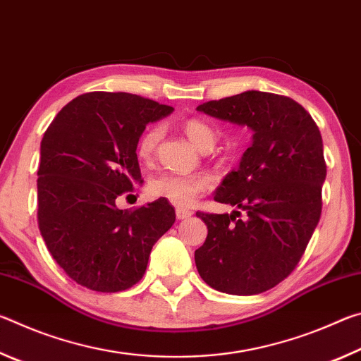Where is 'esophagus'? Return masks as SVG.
Segmentation results:
<instances>
[{
	"mask_svg": "<svg viewBox=\"0 0 361 361\" xmlns=\"http://www.w3.org/2000/svg\"><path fill=\"white\" fill-rule=\"evenodd\" d=\"M192 213L189 210H183V209H176V219H188Z\"/></svg>",
	"mask_w": 361,
	"mask_h": 361,
	"instance_id": "obj_1",
	"label": "esophagus"
}]
</instances>
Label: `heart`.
Returning <instances> with one entry per match:
<instances>
[{
	"mask_svg": "<svg viewBox=\"0 0 361 361\" xmlns=\"http://www.w3.org/2000/svg\"><path fill=\"white\" fill-rule=\"evenodd\" d=\"M183 132L191 140L195 148L200 151H210L216 143V132L212 126L200 119H188L183 124ZM162 138V127L152 124L146 127L137 142V154L142 161L148 162L154 157L157 145ZM210 188V180L202 175H176L159 173L148 181V194L151 197L169 200L170 204L181 209L191 207L199 194Z\"/></svg>",
	"mask_w": 361,
	"mask_h": 361,
	"instance_id": "1",
	"label": "heart"
}]
</instances>
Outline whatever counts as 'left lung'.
Returning <instances> with one entry per match:
<instances>
[{
	"mask_svg": "<svg viewBox=\"0 0 361 361\" xmlns=\"http://www.w3.org/2000/svg\"><path fill=\"white\" fill-rule=\"evenodd\" d=\"M212 118L247 126L252 146L226 175L215 200L245 211L197 212L209 234L195 250L199 276L228 295L267 291L295 271L322 215L326 178L319 127L290 97L247 90L197 106Z\"/></svg>",
	"mask_w": 361,
	"mask_h": 361,
	"instance_id": "8db88e82",
	"label": "left lung"
}]
</instances>
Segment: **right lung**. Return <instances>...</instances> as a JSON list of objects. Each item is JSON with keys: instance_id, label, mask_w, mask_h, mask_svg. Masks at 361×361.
<instances>
[{"instance_id": "right-lung-1", "label": "right lung", "mask_w": 361, "mask_h": 361, "mask_svg": "<svg viewBox=\"0 0 361 361\" xmlns=\"http://www.w3.org/2000/svg\"><path fill=\"white\" fill-rule=\"evenodd\" d=\"M172 106L127 92H89L60 109L41 140L38 226L66 276L116 293L140 282L152 245L172 228L169 200L119 210L142 183L137 142Z\"/></svg>"}]
</instances>
